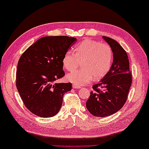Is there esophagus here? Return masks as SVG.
Instances as JSON below:
<instances>
[{
	"mask_svg": "<svg viewBox=\"0 0 149 149\" xmlns=\"http://www.w3.org/2000/svg\"><path fill=\"white\" fill-rule=\"evenodd\" d=\"M72 88H74V89H77V88H80V86H77L76 84H72Z\"/></svg>",
	"mask_w": 149,
	"mask_h": 149,
	"instance_id": "1",
	"label": "esophagus"
}]
</instances>
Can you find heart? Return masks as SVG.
Masks as SVG:
<instances>
[{"mask_svg":"<svg viewBox=\"0 0 149 149\" xmlns=\"http://www.w3.org/2000/svg\"><path fill=\"white\" fill-rule=\"evenodd\" d=\"M113 51L108 44L87 39L71 50L65 52L62 59L63 66L71 71L82 61V69L67 74V79L77 86L88 84L94 77L97 80L105 77L110 70Z\"/></svg>","mask_w":149,"mask_h":149,"instance_id":"b5f03b06","label":"heart"}]
</instances>
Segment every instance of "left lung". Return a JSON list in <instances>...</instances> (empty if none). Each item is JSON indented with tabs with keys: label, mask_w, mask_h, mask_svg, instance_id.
<instances>
[{
	"label": "left lung",
	"mask_w": 149,
	"mask_h": 149,
	"mask_svg": "<svg viewBox=\"0 0 149 149\" xmlns=\"http://www.w3.org/2000/svg\"><path fill=\"white\" fill-rule=\"evenodd\" d=\"M103 38L112 49L113 62L102 80L93 86V92L86 103L88 111L97 117L118 112L126 103L132 82L126 52L114 39L105 36Z\"/></svg>",
	"instance_id": "obj_1"
}]
</instances>
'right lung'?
Instances as JSON below:
<instances>
[{
    "label": "right lung",
    "mask_w": 149,
    "mask_h": 149,
    "mask_svg": "<svg viewBox=\"0 0 149 149\" xmlns=\"http://www.w3.org/2000/svg\"><path fill=\"white\" fill-rule=\"evenodd\" d=\"M67 36H44L26 49L19 59L16 87L25 106L35 115L48 118L59 111L71 83H55L65 75L62 59L76 43Z\"/></svg>",
    "instance_id": "add662e5"
}]
</instances>
